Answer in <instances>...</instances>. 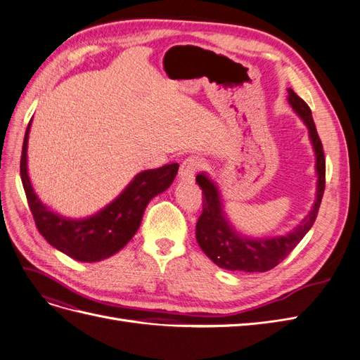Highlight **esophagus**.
Masks as SVG:
<instances>
[{
	"label": "esophagus",
	"instance_id": "34e87169",
	"mask_svg": "<svg viewBox=\"0 0 360 360\" xmlns=\"http://www.w3.org/2000/svg\"><path fill=\"white\" fill-rule=\"evenodd\" d=\"M201 167V160L197 156H189L181 162L180 169H179V177L181 180H186L191 181L193 180L195 172H197Z\"/></svg>",
	"mask_w": 360,
	"mask_h": 360
}]
</instances>
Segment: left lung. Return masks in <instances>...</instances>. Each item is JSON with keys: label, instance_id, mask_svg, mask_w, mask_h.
Here are the masks:
<instances>
[{"label": "left lung", "instance_id": "8db88e82", "mask_svg": "<svg viewBox=\"0 0 360 360\" xmlns=\"http://www.w3.org/2000/svg\"><path fill=\"white\" fill-rule=\"evenodd\" d=\"M287 91L292 110L300 115L303 123L309 129V138L315 156H317V162H315V169L319 174L317 200H315L309 214L291 233L274 238H249L237 234L233 230V226L228 224L225 217L216 184L205 174H198L197 183L202 189V213L198 217L195 236H197V242L202 252L222 269L252 274V271H267L276 267L299 245L317 219L326 186V159L323 144L307 102L291 89Z\"/></svg>", "mask_w": 360, "mask_h": 360}]
</instances>
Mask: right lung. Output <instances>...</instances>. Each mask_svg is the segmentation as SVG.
Here are the masks:
<instances>
[{"label":"right lung","mask_w":360,"mask_h":360,"mask_svg":"<svg viewBox=\"0 0 360 360\" xmlns=\"http://www.w3.org/2000/svg\"><path fill=\"white\" fill-rule=\"evenodd\" d=\"M31 120L27 127L20 179L39 233L63 254L81 263H96L117 254L135 236L148 201L169 188L177 176L179 163L139 172L129 186L105 209L85 219H68L43 205L32 191L27 172V144Z\"/></svg>","instance_id":"1"}]
</instances>
